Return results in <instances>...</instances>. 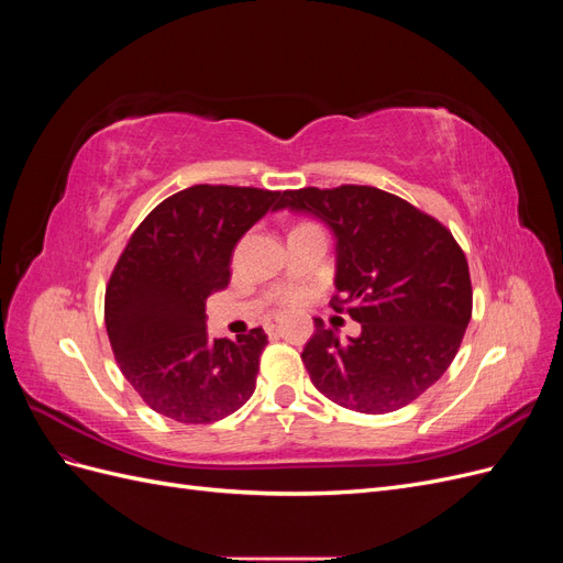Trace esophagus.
I'll list each match as a JSON object with an SVG mask.
<instances>
[{
  "instance_id": "1",
  "label": "esophagus",
  "mask_w": 563,
  "mask_h": 563,
  "mask_svg": "<svg viewBox=\"0 0 563 563\" xmlns=\"http://www.w3.org/2000/svg\"><path fill=\"white\" fill-rule=\"evenodd\" d=\"M277 331V323H267V333H275Z\"/></svg>"
}]
</instances>
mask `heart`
<instances>
[{"instance_id":"b5f03b06","label":"heart","mask_w":563,"mask_h":563,"mask_svg":"<svg viewBox=\"0 0 563 563\" xmlns=\"http://www.w3.org/2000/svg\"><path fill=\"white\" fill-rule=\"evenodd\" d=\"M300 298H302V294H300V291H296V288H291V291H286V294L282 296V302H286V305H296Z\"/></svg>"}]
</instances>
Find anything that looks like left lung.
Segmentation results:
<instances>
[{"mask_svg":"<svg viewBox=\"0 0 563 563\" xmlns=\"http://www.w3.org/2000/svg\"><path fill=\"white\" fill-rule=\"evenodd\" d=\"M282 209L310 213L335 240V305L362 323L340 340L314 319L302 350L312 385L338 406L389 413L432 387L472 317L465 253L453 234L411 203L368 185L302 187Z\"/></svg>","mask_w":563,"mask_h":563,"instance_id":"8db88e82","label":"left lung"}]
</instances>
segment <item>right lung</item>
<instances>
[{"mask_svg":"<svg viewBox=\"0 0 563 563\" xmlns=\"http://www.w3.org/2000/svg\"><path fill=\"white\" fill-rule=\"evenodd\" d=\"M279 209L282 192L195 185L131 234L106 291V327L119 368L152 411L203 424L251 399L265 331L211 338L203 308L228 286L236 242Z\"/></svg>","mask_w":563,"mask_h":563,"instance_id":"1","label":"right lung"}]
</instances>
